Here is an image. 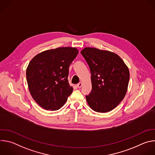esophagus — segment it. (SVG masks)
<instances>
[{
	"label": "esophagus",
	"instance_id": "obj_1",
	"mask_svg": "<svg viewBox=\"0 0 155 155\" xmlns=\"http://www.w3.org/2000/svg\"><path fill=\"white\" fill-rule=\"evenodd\" d=\"M77 87L78 88H80L81 86H82V83H78L77 84Z\"/></svg>",
	"mask_w": 155,
	"mask_h": 155
}]
</instances>
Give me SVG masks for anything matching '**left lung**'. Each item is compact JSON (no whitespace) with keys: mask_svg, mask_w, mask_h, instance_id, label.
I'll return each instance as SVG.
<instances>
[{"mask_svg":"<svg viewBox=\"0 0 155 155\" xmlns=\"http://www.w3.org/2000/svg\"><path fill=\"white\" fill-rule=\"evenodd\" d=\"M89 65L92 90L86 95L94 111H111L124 99L129 81V71L117 54L95 48H84L80 52Z\"/></svg>","mask_w":155,"mask_h":155,"instance_id":"1","label":"left lung"}]
</instances>
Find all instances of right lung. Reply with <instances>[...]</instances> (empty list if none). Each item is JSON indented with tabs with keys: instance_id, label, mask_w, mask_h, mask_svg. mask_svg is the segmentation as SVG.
Wrapping results in <instances>:
<instances>
[{
	"instance_id": "add662e5",
	"label": "right lung",
	"mask_w": 155,
	"mask_h": 155,
	"mask_svg": "<svg viewBox=\"0 0 155 155\" xmlns=\"http://www.w3.org/2000/svg\"><path fill=\"white\" fill-rule=\"evenodd\" d=\"M78 53L75 48L60 47L43 51L29 62L26 70L29 90L43 108L57 110L72 94L69 68Z\"/></svg>"
}]
</instances>
